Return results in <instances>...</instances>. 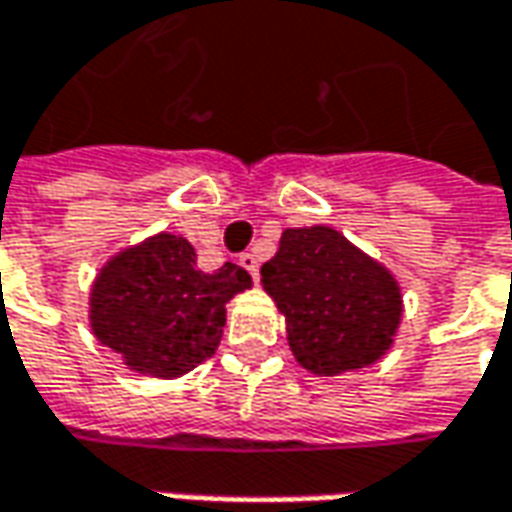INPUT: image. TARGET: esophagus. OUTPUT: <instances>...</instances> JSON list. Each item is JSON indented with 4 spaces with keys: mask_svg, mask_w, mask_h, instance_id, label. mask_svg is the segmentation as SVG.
<instances>
[{
    "mask_svg": "<svg viewBox=\"0 0 512 512\" xmlns=\"http://www.w3.org/2000/svg\"><path fill=\"white\" fill-rule=\"evenodd\" d=\"M239 265L245 267L253 279H259V256H256V253H242V256H239Z\"/></svg>",
    "mask_w": 512,
    "mask_h": 512,
    "instance_id": "1",
    "label": "esophagus"
}]
</instances>
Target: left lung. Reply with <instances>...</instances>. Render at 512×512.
<instances>
[{"label": "left lung", "instance_id": "1", "mask_svg": "<svg viewBox=\"0 0 512 512\" xmlns=\"http://www.w3.org/2000/svg\"><path fill=\"white\" fill-rule=\"evenodd\" d=\"M262 285L285 313L296 362L316 376L379 362L402 322L393 273L327 225L287 227Z\"/></svg>", "mask_w": 512, "mask_h": 512}]
</instances>
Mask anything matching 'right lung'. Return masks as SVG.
I'll return each instance as SVG.
<instances>
[{
    "instance_id": "right-lung-1",
    "label": "right lung",
    "mask_w": 512,
    "mask_h": 512,
    "mask_svg": "<svg viewBox=\"0 0 512 512\" xmlns=\"http://www.w3.org/2000/svg\"><path fill=\"white\" fill-rule=\"evenodd\" d=\"M250 273L225 265L205 273L185 236L156 233L108 259L90 287V330L133 373L176 379L216 353L225 305Z\"/></svg>"
}]
</instances>
